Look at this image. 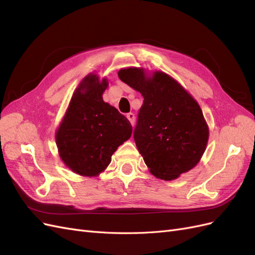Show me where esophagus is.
I'll list each match as a JSON object with an SVG mask.
<instances>
[{
	"mask_svg": "<svg viewBox=\"0 0 255 255\" xmlns=\"http://www.w3.org/2000/svg\"><path fill=\"white\" fill-rule=\"evenodd\" d=\"M127 118L130 122V125L134 126V123H135V115L133 113H129V114L127 115Z\"/></svg>",
	"mask_w": 255,
	"mask_h": 255,
	"instance_id": "obj_1",
	"label": "esophagus"
}]
</instances>
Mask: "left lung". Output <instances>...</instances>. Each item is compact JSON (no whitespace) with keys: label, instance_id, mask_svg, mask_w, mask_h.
<instances>
[{"label":"left lung","instance_id":"obj_1","mask_svg":"<svg viewBox=\"0 0 255 255\" xmlns=\"http://www.w3.org/2000/svg\"><path fill=\"white\" fill-rule=\"evenodd\" d=\"M118 76L143 97L134 140L150 172L172 181L194 168L208 140V127L196 100L164 72L148 78L142 68H126Z\"/></svg>","mask_w":255,"mask_h":255}]
</instances>
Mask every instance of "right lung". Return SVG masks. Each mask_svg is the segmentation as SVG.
<instances>
[{"label": "right lung", "instance_id": "right-lung-1", "mask_svg": "<svg viewBox=\"0 0 255 255\" xmlns=\"http://www.w3.org/2000/svg\"><path fill=\"white\" fill-rule=\"evenodd\" d=\"M106 79L89 74L76 88L55 135L59 156L75 173L97 176L110 165L118 146L132 135V126L105 103Z\"/></svg>", "mask_w": 255, "mask_h": 255}]
</instances>
